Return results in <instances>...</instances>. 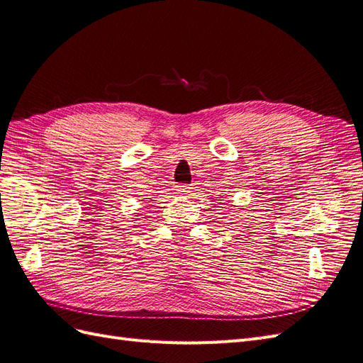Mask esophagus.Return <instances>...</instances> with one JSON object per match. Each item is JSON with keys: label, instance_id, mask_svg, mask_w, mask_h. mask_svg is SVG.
Wrapping results in <instances>:
<instances>
[{"label": "esophagus", "instance_id": "obj_1", "mask_svg": "<svg viewBox=\"0 0 363 363\" xmlns=\"http://www.w3.org/2000/svg\"><path fill=\"white\" fill-rule=\"evenodd\" d=\"M192 191L189 186H184V184H180V186H175V194L179 195H189Z\"/></svg>", "mask_w": 363, "mask_h": 363}]
</instances>
